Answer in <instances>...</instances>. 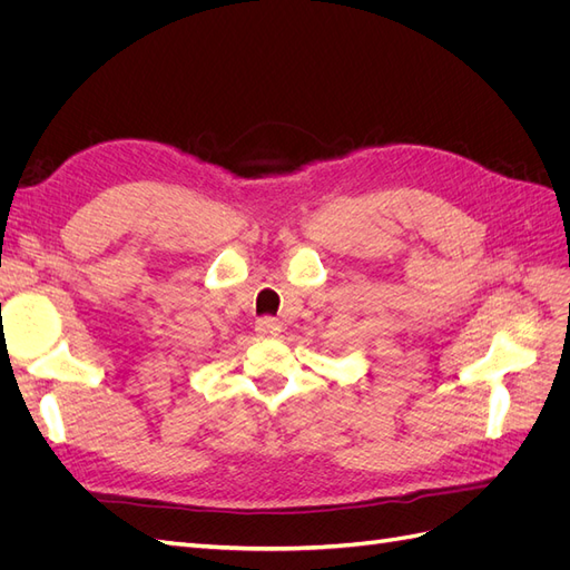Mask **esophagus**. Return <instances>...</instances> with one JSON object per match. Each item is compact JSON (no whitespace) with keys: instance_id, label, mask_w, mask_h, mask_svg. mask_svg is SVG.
Listing matches in <instances>:
<instances>
[{"instance_id":"esophagus-1","label":"esophagus","mask_w":570,"mask_h":570,"mask_svg":"<svg viewBox=\"0 0 570 570\" xmlns=\"http://www.w3.org/2000/svg\"><path fill=\"white\" fill-rule=\"evenodd\" d=\"M281 321H275V318H271V316H264V318H258L256 321V325H254V331L258 333V337H275L281 333Z\"/></svg>"}]
</instances>
